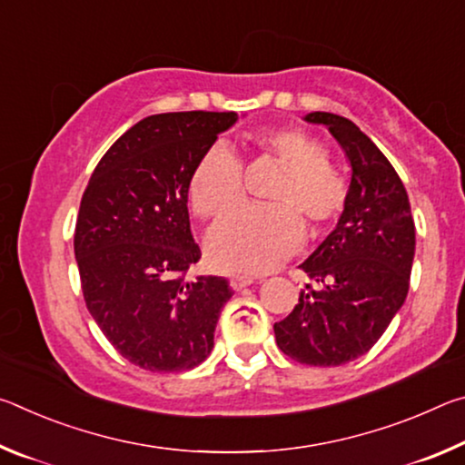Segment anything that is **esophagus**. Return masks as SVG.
<instances>
[{
    "label": "esophagus",
    "mask_w": 465,
    "mask_h": 465,
    "mask_svg": "<svg viewBox=\"0 0 465 465\" xmlns=\"http://www.w3.org/2000/svg\"><path fill=\"white\" fill-rule=\"evenodd\" d=\"M254 281L256 279L254 277H248V274H233V277L230 279V285H232L233 291H242V289L250 287Z\"/></svg>",
    "instance_id": "esophagus-1"
}]
</instances>
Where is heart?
<instances>
[{"instance_id":"obj_1","label":"heart","mask_w":465,"mask_h":465,"mask_svg":"<svg viewBox=\"0 0 465 465\" xmlns=\"http://www.w3.org/2000/svg\"><path fill=\"white\" fill-rule=\"evenodd\" d=\"M261 153L282 168L269 194L272 207H246L222 219L207 235V258L223 272L261 274L285 262L303 242L332 225L349 199L344 176L328 162V149L297 127L264 131ZM243 170L225 143L211 145L188 180V199L199 217H219L240 203Z\"/></svg>"}]
</instances>
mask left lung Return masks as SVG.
Returning <instances> with one entry per match:
<instances>
[{
	"label": "left lung",
	"instance_id": "obj_1",
	"mask_svg": "<svg viewBox=\"0 0 465 465\" xmlns=\"http://www.w3.org/2000/svg\"><path fill=\"white\" fill-rule=\"evenodd\" d=\"M303 121L326 124L341 143L351 186L334 232L299 264L312 285L274 324V338L297 363L336 367L365 355L404 305L414 222L402 180L355 123L332 113H310Z\"/></svg>",
	"mask_w": 465,
	"mask_h": 465
}]
</instances>
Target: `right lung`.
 I'll use <instances>...</instances> for the list:
<instances>
[{"instance_id": "right-lung-1", "label": "right lung", "mask_w": 465, "mask_h": 465, "mask_svg": "<svg viewBox=\"0 0 465 465\" xmlns=\"http://www.w3.org/2000/svg\"><path fill=\"white\" fill-rule=\"evenodd\" d=\"M235 113H166L139 121L98 162L82 196L74 250L85 305L102 334L145 371L174 373L209 357L223 277H188L199 262L188 180Z\"/></svg>"}]
</instances>
